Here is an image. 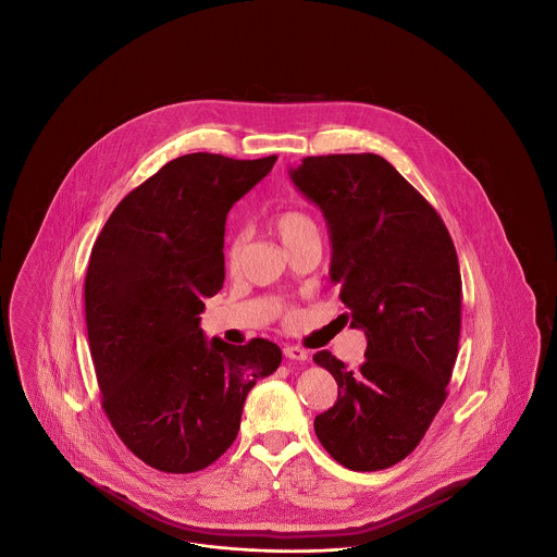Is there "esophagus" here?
I'll return each instance as SVG.
<instances>
[{
    "mask_svg": "<svg viewBox=\"0 0 557 557\" xmlns=\"http://www.w3.org/2000/svg\"><path fill=\"white\" fill-rule=\"evenodd\" d=\"M284 355H286V359H294V361H307L309 359L307 350L300 348V346H284Z\"/></svg>",
    "mask_w": 557,
    "mask_h": 557,
    "instance_id": "esophagus-1",
    "label": "esophagus"
}]
</instances>
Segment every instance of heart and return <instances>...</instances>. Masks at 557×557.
<instances>
[{"instance_id": "1", "label": "heart", "mask_w": 557, "mask_h": 557, "mask_svg": "<svg viewBox=\"0 0 557 557\" xmlns=\"http://www.w3.org/2000/svg\"><path fill=\"white\" fill-rule=\"evenodd\" d=\"M273 225H275L280 238H282V242H284L286 246L292 244L294 239L302 238V236H307V234L318 232L315 221H313L307 212L296 211V209L280 212V214L275 216ZM242 248H244V234L238 232V234L232 236L230 244H227V261H230V265H236V263H238Z\"/></svg>"}]
</instances>
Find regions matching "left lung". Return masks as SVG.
I'll return each instance as SVG.
<instances>
[{"label":"left lung","mask_w":557,"mask_h":557,"mask_svg":"<svg viewBox=\"0 0 557 557\" xmlns=\"http://www.w3.org/2000/svg\"><path fill=\"white\" fill-rule=\"evenodd\" d=\"M298 191L327 223L330 280L350 327L366 332L357 371L327 350L338 400L315 418L323 449L355 472L384 470L420 445L447 398L461 330V275L449 232L424 196L377 154L307 157Z\"/></svg>","instance_id":"8db88e82"}]
</instances>
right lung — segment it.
I'll return each instance as SVG.
<instances>
[{"label": "right lung", "instance_id": "obj_1", "mask_svg": "<svg viewBox=\"0 0 557 557\" xmlns=\"http://www.w3.org/2000/svg\"><path fill=\"white\" fill-rule=\"evenodd\" d=\"M275 160H171L119 202L91 248L85 321L102 407L160 472L216 461L238 436L246 395L282 363L263 338L207 341L198 318L223 288L227 212Z\"/></svg>", "mask_w": 557, "mask_h": 557}]
</instances>
